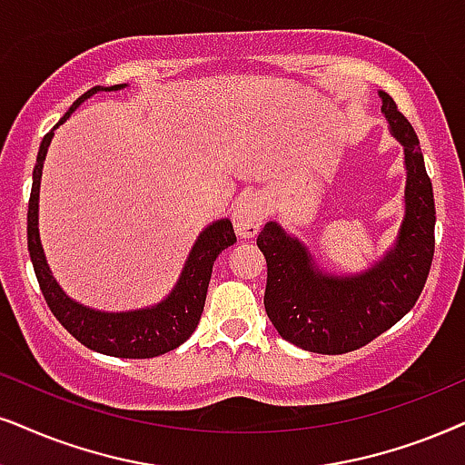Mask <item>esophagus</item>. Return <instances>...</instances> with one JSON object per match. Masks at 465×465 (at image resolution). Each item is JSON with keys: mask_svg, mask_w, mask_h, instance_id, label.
<instances>
[{"mask_svg": "<svg viewBox=\"0 0 465 465\" xmlns=\"http://www.w3.org/2000/svg\"><path fill=\"white\" fill-rule=\"evenodd\" d=\"M263 219H266V197L262 193L240 197L233 205L232 221L240 238H255L263 225Z\"/></svg>", "mask_w": 465, "mask_h": 465, "instance_id": "34e87169", "label": "esophagus"}]
</instances>
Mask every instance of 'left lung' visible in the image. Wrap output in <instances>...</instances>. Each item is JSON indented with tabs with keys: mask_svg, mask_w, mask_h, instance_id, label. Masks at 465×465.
I'll list each match as a JSON object with an SVG mask.
<instances>
[{
	"mask_svg": "<svg viewBox=\"0 0 465 465\" xmlns=\"http://www.w3.org/2000/svg\"><path fill=\"white\" fill-rule=\"evenodd\" d=\"M381 114L405 154V214L395 246L356 274L322 272L301 240L270 221L257 236L268 263L263 307L281 337L317 354L371 343L419 301L436 249V203L412 124L386 92Z\"/></svg>",
	"mask_w": 465,
	"mask_h": 465,
	"instance_id": "obj_1",
	"label": "left lung"
}]
</instances>
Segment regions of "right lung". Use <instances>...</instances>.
<instances>
[{"instance_id":"add662e5","label":"right lung","mask_w":465,"mask_h":465,"mask_svg":"<svg viewBox=\"0 0 465 465\" xmlns=\"http://www.w3.org/2000/svg\"><path fill=\"white\" fill-rule=\"evenodd\" d=\"M126 84L111 85V87H92L84 96L76 98L60 122L53 126L64 124L70 114L79 107L81 103L94 96L96 92H115L124 90ZM53 131L45 134L40 143L36 167H34L32 195L27 205V251L32 257L34 272L43 290V296L49 304L51 313L57 317V322L73 334L76 341L94 351H101L107 356L117 358H154L167 354L184 343L186 339L195 332L199 317L203 313L205 293H208L210 276L216 257L221 255L227 246L236 242L232 221L221 219L214 221L199 233V238L193 244L178 283L164 301L154 307L122 311V313H104L79 304L73 298L66 296V292L57 285L53 279L49 263H46L43 244H40L38 233V197H40V178H43V164L46 158V150L53 139Z\"/></svg>"}]
</instances>
